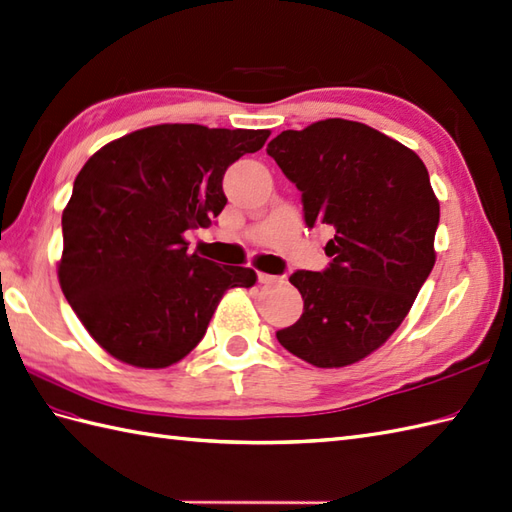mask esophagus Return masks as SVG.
Listing matches in <instances>:
<instances>
[{"mask_svg": "<svg viewBox=\"0 0 512 512\" xmlns=\"http://www.w3.org/2000/svg\"><path fill=\"white\" fill-rule=\"evenodd\" d=\"M258 282L265 284V286H271V284L282 282V278L280 276H271V273H258Z\"/></svg>", "mask_w": 512, "mask_h": 512, "instance_id": "obj_1", "label": "esophagus"}]
</instances>
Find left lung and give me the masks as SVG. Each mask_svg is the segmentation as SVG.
<instances>
[{
  "label": "left lung",
  "mask_w": 512,
  "mask_h": 512,
  "mask_svg": "<svg viewBox=\"0 0 512 512\" xmlns=\"http://www.w3.org/2000/svg\"><path fill=\"white\" fill-rule=\"evenodd\" d=\"M267 154L302 191L306 226L334 228L330 267L289 278L304 313L278 341L315 367L358 363L400 328L434 267L439 199L428 169L413 149L347 119L284 130Z\"/></svg>",
  "instance_id": "obj_1"
}]
</instances>
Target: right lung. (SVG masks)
I'll list each match as a JSON object with an SVG mask.
<instances>
[{"label":"right lung","mask_w":512,"mask_h":512,"mask_svg":"<svg viewBox=\"0 0 512 512\" xmlns=\"http://www.w3.org/2000/svg\"><path fill=\"white\" fill-rule=\"evenodd\" d=\"M269 130L162 123L95 152L62 210L60 289L99 347L121 363L162 369L204 339L223 293L256 271L189 254L184 232L226 206L223 173Z\"/></svg>","instance_id":"right-lung-1"}]
</instances>
